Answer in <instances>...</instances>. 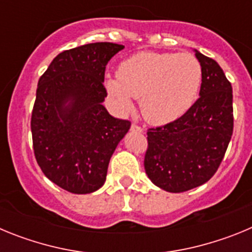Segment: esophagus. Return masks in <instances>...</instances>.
Instances as JSON below:
<instances>
[{
    "instance_id": "34e87169",
    "label": "esophagus",
    "mask_w": 252,
    "mask_h": 252,
    "mask_svg": "<svg viewBox=\"0 0 252 252\" xmlns=\"http://www.w3.org/2000/svg\"><path fill=\"white\" fill-rule=\"evenodd\" d=\"M131 131H133V132H142V131H144V128H142L141 126H139V125L132 124L131 125Z\"/></svg>"
}]
</instances>
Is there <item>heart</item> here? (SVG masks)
I'll return each instance as SVG.
<instances>
[{
	"label": "heart",
	"instance_id": "1",
	"mask_svg": "<svg viewBox=\"0 0 252 252\" xmlns=\"http://www.w3.org/2000/svg\"><path fill=\"white\" fill-rule=\"evenodd\" d=\"M201 83L202 66L192 54L140 51L125 59L117 78H107L104 86L121 112L132 110L131 97L140 98L144 119L165 125L193 106Z\"/></svg>",
	"mask_w": 252,
	"mask_h": 252
}]
</instances>
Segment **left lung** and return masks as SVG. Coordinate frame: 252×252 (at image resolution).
Returning <instances> with one entry per match:
<instances>
[{"instance_id": "1", "label": "left lung", "mask_w": 252, "mask_h": 252, "mask_svg": "<svg viewBox=\"0 0 252 252\" xmlns=\"http://www.w3.org/2000/svg\"><path fill=\"white\" fill-rule=\"evenodd\" d=\"M194 51L202 66L199 98L178 120L148 130L146 174L155 186L170 193L208 182L233 132L231 83L216 60Z\"/></svg>"}]
</instances>
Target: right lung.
<instances>
[{
  "label": "right lung",
  "instance_id": "1",
  "mask_svg": "<svg viewBox=\"0 0 252 252\" xmlns=\"http://www.w3.org/2000/svg\"><path fill=\"white\" fill-rule=\"evenodd\" d=\"M125 46L92 43L63 51L39 79L31 133L45 177L74 194L95 192L131 122L115 119L102 104L104 70Z\"/></svg>",
  "mask_w": 252,
  "mask_h": 252
}]
</instances>
